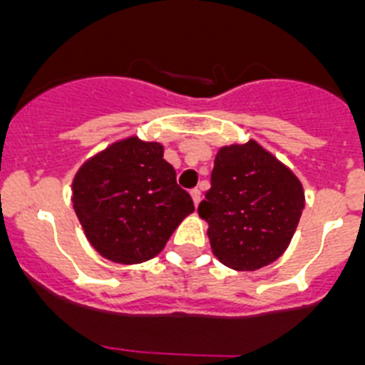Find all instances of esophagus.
<instances>
[{
	"label": "esophagus",
	"instance_id": "1",
	"mask_svg": "<svg viewBox=\"0 0 365 365\" xmlns=\"http://www.w3.org/2000/svg\"><path fill=\"white\" fill-rule=\"evenodd\" d=\"M190 195H192V199H193V205L197 206L199 201H201V192H199L197 188H193L192 192H190Z\"/></svg>",
	"mask_w": 365,
	"mask_h": 365
}]
</instances>
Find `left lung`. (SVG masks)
<instances>
[{"label": "left lung", "mask_w": 365, "mask_h": 365, "mask_svg": "<svg viewBox=\"0 0 365 365\" xmlns=\"http://www.w3.org/2000/svg\"><path fill=\"white\" fill-rule=\"evenodd\" d=\"M197 212L214 256L235 270H257L291 243L305 206L302 182L256 140L217 151Z\"/></svg>", "instance_id": "1"}]
</instances>
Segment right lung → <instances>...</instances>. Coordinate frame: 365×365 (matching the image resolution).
Returning a JSON list of instances; mask_svg holds the SVG:
<instances>
[{
    "label": "right lung",
    "mask_w": 365,
    "mask_h": 365,
    "mask_svg": "<svg viewBox=\"0 0 365 365\" xmlns=\"http://www.w3.org/2000/svg\"><path fill=\"white\" fill-rule=\"evenodd\" d=\"M159 143L124 138L82 164L73 180V206L89 243L106 259L135 265L164 248L193 212L190 193Z\"/></svg>",
    "instance_id": "add662e5"
}]
</instances>
